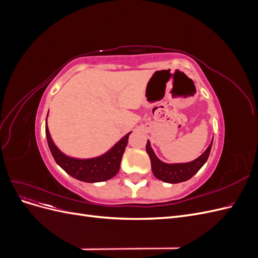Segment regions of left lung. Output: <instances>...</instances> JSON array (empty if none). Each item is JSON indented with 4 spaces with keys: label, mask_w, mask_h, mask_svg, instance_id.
<instances>
[{
    "label": "left lung",
    "mask_w": 258,
    "mask_h": 258,
    "mask_svg": "<svg viewBox=\"0 0 258 258\" xmlns=\"http://www.w3.org/2000/svg\"><path fill=\"white\" fill-rule=\"evenodd\" d=\"M213 139L207 150L202 153L198 158L189 162H181V163H167L160 160L156 154L154 153L151 146V142L147 140L146 143V152L151 158L152 171L154 175L160 181L170 184H176L185 182L196 174L202 168V166L207 162L209 155L212 148Z\"/></svg>",
    "instance_id": "8db88e82"
}]
</instances>
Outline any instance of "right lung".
I'll list each match as a JSON object with an SVG mask.
<instances>
[{
  "mask_svg": "<svg viewBox=\"0 0 258 258\" xmlns=\"http://www.w3.org/2000/svg\"><path fill=\"white\" fill-rule=\"evenodd\" d=\"M45 131L48 147L57 165L72 177L86 183L104 182L118 173L124 148L128 144V138L131 134V132H129V134L122 137L111 150H108L103 155L93 158L81 159L70 157V156L63 154L53 143L47 126V118H46L45 122Z\"/></svg>",
  "mask_w": 258,
  "mask_h": 258,
  "instance_id": "right-lung-1",
  "label": "right lung"
}]
</instances>
